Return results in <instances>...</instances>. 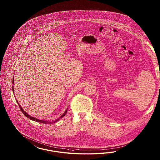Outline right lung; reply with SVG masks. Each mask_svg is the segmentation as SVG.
Instances as JSON below:
<instances>
[{
	"instance_id": "add662e5",
	"label": "right lung",
	"mask_w": 160,
	"mask_h": 160,
	"mask_svg": "<svg viewBox=\"0 0 160 160\" xmlns=\"http://www.w3.org/2000/svg\"><path fill=\"white\" fill-rule=\"evenodd\" d=\"M14 82V80H13V82H12V83H13V84H14L13 83ZM13 90H14V89H13ZM17 102H18V105H19V106L20 108V110H21V111L23 113V114H24L25 116L26 117H28V118H29V119H30V120H33V121H36V122H41V123H43V124H53V123H55V122H56L57 121H58L60 118H62V117L64 116L65 115H66V114L67 113V111H68V109H66V110L65 111V112H64L63 114V115L62 116H61L59 118H58V119H56V120H54L53 121H44V120H39V119H38V118H34V117H31L30 115H29L28 114H27L26 112H24V110L22 109V107L20 106V105L19 104V102L18 101H16Z\"/></svg>"
}]
</instances>
